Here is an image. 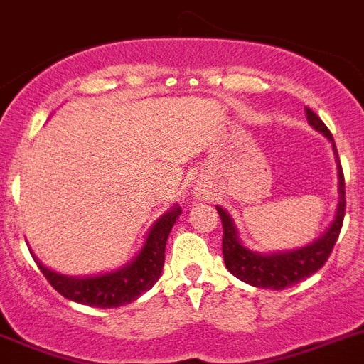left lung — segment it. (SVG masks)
I'll return each instance as SVG.
<instances>
[{"mask_svg": "<svg viewBox=\"0 0 364 364\" xmlns=\"http://www.w3.org/2000/svg\"><path fill=\"white\" fill-rule=\"evenodd\" d=\"M305 114H307V120L314 129L323 133L333 142L331 131L320 120V116L311 111L309 107H305ZM333 149H335L338 161L335 142H333ZM338 192H341V198H338L337 216H335L328 231L316 242L309 244L305 248L294 250V252L272 253V255H261V253H253L244 248L237 239V231H235L233 222H231L228 213L222 207H216L220 220H222V228H224L222 253H224V262L228 270L248 285L274 289V291H283L287 287L296 285L298 281L313 276L314 272L320 270L326 264V261L331 255L333 246L337 242L344 222L346 194H344V173L341 161H338Z\"/></svg>", "mask_w": 364, "mask_h": 364, "instance_id": "1", "label": "left lung"}]
</instances>
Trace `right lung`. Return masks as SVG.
Wrapping results in <instances>:
<instances>
[{"label":"right lung","instance_id":"1","mask_svg":"<svg viewBox=\"0 0 364 364\" xmlns=\"http://www.w3.org/2000/svg\"><path fill=\"white\" fill-rule=\"evenodd\" d=\"M179 215H181V209L173 207L170 213L161 216L149 231L144 248L140 250L135 261L118 272L96 277H66L57 272L48 270L38 261L36 264L55 291L68 300L90 305V307H103V309L131 304L146 291H149L161 276L166 239Z\"/></svg>","mask_w":364,"mask_h":364}]
</instances>
